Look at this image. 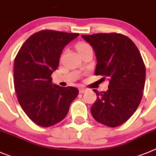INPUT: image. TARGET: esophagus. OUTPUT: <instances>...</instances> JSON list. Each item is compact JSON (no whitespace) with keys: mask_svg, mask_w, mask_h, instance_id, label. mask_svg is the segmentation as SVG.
Here are the masks:
<instances>
[{"mask_svg":"<svg viewBox=\"0 0 156 156\" xmlns=\"http://www.w3.org/2000/svg\"><path fill=\"white\" fill-rule=\"evenodd\" d=\"M86 91H87V88H81L79 89L80 93H84V92H85Z\"/></svg>","mask_w":156,"mask_h":156,"instance_id":"obj_1","label":"esophagus"}]
</instances>
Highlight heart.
I'll return each instance as SVG.
<instances>
[{
    "label": "heart",
    "mask_w": 156,
    "mask_h": 156,
    "mask_svg": "<svg viewBox=\"0 0 156 156\" xmlns=\"http://www.w3.org/2000/svg\"><path fill=\"white\" fill-rule=\"evenodd\" d=\"M90 48H92L90 45L88 44V43H85V42H79V43H78L76 44V49L80 54H82L84 51H85V50Z\"/></svg>",
    "instance_id": "heart-1"
}]
</instances>
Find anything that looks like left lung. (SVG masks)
Here are the masks:
<instances>
[{"label":"left lung","instance_id":"8db88e82","mask_svg":"<svg viewBox=\"0 0 156 156\" xmlns=\"http://www.w3.org/2000/svg\"><path fill=\"white\" fill-rule=\"evenodd\" d=\"M97 58L95 75L109 79L106 92H99L91 113L96 121L110 127L125 123L139 106L145 82V66L130 38L120 33L82 35Z\"/></svg>","mask_w":156,"mask_h":156}]
</instances>
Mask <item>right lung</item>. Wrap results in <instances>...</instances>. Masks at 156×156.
Returning a JSON list of instances; mask_svg holds the SVG:
<instances>
[{
	"label": "right lung",
	"mask_w": 156,
	"mask_h": 156,
	"mask_svg": "<svg viewBox=\"0 0 156 156\" xmlns=\"http://www.w3.org/2000/svg\"><path fill=\"white\" fill-rule=\"evenodd\" d=\"M45 29L27 39L15 58L14 85L21 107L36 124L50 127L67 116L78 89L52 85L62 50L78 36Z\"/></svg>",
	"instance_id": "add662e5"
}]
</instances>
